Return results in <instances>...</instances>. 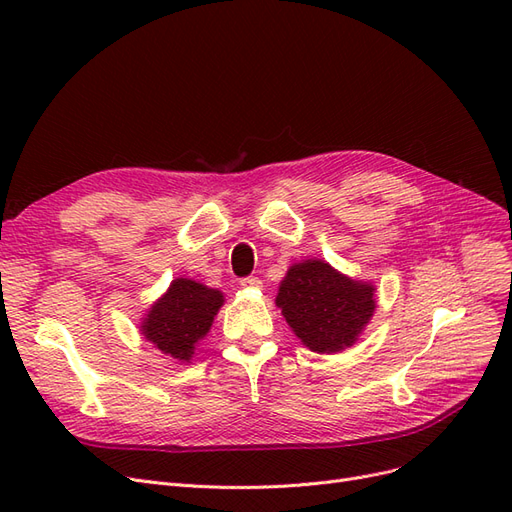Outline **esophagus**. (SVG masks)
<instances>
[{
	"mask_svg": "<svg viewBox=\"0 0 512 512\" xmlns=\"http://www.w3.org/2000/svg\"><path fill=\"white\" fill-rule=\"evenodd\" d=\"M241 286H243V288H260V286H262V282L258 280V277L250 275V277H243V280H241Z\"/></svg>",
	"mask_w": 512,
	"mask_h": 512,
	"instance_id": "34e87169",
	"label": "esophagus"
}]
</instances>
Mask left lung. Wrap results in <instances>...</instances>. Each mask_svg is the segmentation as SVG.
I'll use <instances>...</instances> for the list:
<instances>
[{
    "mask_svg": "<svg viewBox=\"0 0 512 512\" xmlns=\"http://www.w3.org/2000/svg\"><path fill=\"white\" fill-rule=\"evenodd\" d=\"M376 286L352 280L327 260L294 262L277 288L292 333L318 354H335L354 346L376 312Z\"/></svg>",
    "mask_w": 512,
    "mask_h": 512,
    "instance_id": "left-lung-1",
    "label": "left lung"
}]
</instances>
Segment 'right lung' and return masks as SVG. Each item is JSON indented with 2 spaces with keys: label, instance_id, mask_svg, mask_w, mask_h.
<instances>
[{
  "label": "right lung",
  "instance_id": "obj_1",
  "mask_svg": "<svg viewBox=\"0 0 512 512\" xmlns=\"http://www.w3.org/2000/svg\"><path fill=\"white\" fill-rule=\"evenodd\" d=\"M222 305V290L194 282L190 277H177L162 297L153 301L138 329L162 354L177 363H190L198 342L207 337Z\"/></svg>",
  "mask_w": 512,
  "mask_h": 512
}]
</instances>
